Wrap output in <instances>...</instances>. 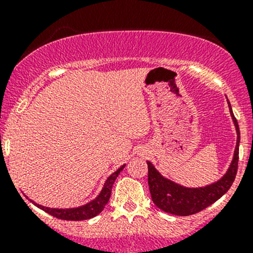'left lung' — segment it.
Returning a JSON list of instances; mask_svg holds the SVG:
<instances>
[{"label":"left lung","instance_id":"1","mask_svg":"<svg viewBox=\"0 0 253 253\" xmlns=\"http://www.w3.org/2000/svg\"><path fill=\"white\" fill-rule=\"evenodd\" d=\"M234 124H235L237 132V142L234 159L231 162L228 172L218 181L211 185L201 188H187L163 177L155 168L147 162L148 164V185H149L150 196L154 205L167 213L174 215L187 216L203 211L207 207L213 205L223 195L228 192L229 188L233 185L237 172V164H239V144H240V129L237 125V120L234 116L231 110Z\"/></svg>","mask_w":253,"mask_h":253}]
</instances>
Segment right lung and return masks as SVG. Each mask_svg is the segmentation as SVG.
Listing matches in <instances>:
<instances>
[{"instance_id":"right-lung-1","label":"right lung","mask_w":253,"mask_h":253,"mask_svg":"<svg viewBox=\"0 0 253 253\" xmlns=\"http://www.w3.org/2000/svg\"><path fill=\"white\" fill-rule=\"evenodd\" d=\"M124 168L125 165L120 168L117 171H115L114 174L106 180L100 195H99L95 200L89 202L88 205L83 207H78V208H72V209H51V208H46V207L37 205V203H35V206H38L40 209L45 211L46 213L50 214V215L55 216V218L57 219H62V220L78 221V220H85V219L93 218V216L98 215V214L105 208L106 203H108L109 200H110L112 185H114L115 180H116V177L119 176L120 172L122 171Z\"/></svg>"}]
</instances>
